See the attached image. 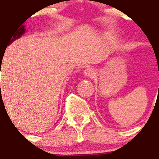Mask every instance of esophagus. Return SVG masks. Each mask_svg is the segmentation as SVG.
<instances>
[{
	"instance_id": "esophagus-1",
	"label": "esophagus",
	"mask_w": 159,
	"mask_h": 159,
	"mask_svg": "<svg viewBox=\"0 0 159 159\" xmlns=\"http://www.w3.org/2000/svg\"><path fill=\"white\" fill-rule=\"evenodd\" d=\"M84 75L86 76V77H88V78H93L94 75H95V71L93 70V68H90V67H89V68L85 69L84 71Z\"/></svg>"
}]
</instances>
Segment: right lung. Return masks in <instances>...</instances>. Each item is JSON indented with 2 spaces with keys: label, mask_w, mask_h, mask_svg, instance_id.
<instances>
[{
  "label": "right lung",
  "mask_w": 159,
  "mask_h": 159,
  "mask_svg": "<svg viewBox=\"0 0 159 159\" xmlns=\"http://www.w3.org/2000/svg\"><path fill=\"white\" fill-rule=\"evenodd\" d=\"M25 31V30L24 25H22V26H20V28H19V30H17L16 31V32H15L13 35H12V36H11V40H10V42H9V44H8V45H11V43L13 42L15 40L19 39V38L20 37V36H21L23 34H24ZM2 59H3V58H2ZM0 60H1V62H2V58H1Z\"/></svg>",
  "instance_id": "right-lung-1"
}]
</instances>
